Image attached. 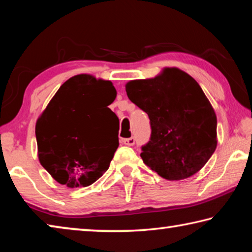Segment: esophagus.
<instances>
[{"instance_id":"1","label":"esophagus","mask_w":252,"mask_h":252,"mask_svg":"<svg viewBox=\"0 0 252 252\" xmlns=\"http://www.w3.org/2000/svg\"><path fill=\"white\" fill-rule=\"evenodd\" d=\"M134 142H135L134 138H127V139H123V140H122V143L126 144V146H129V147L133 146Z\"/></svg>"}]
</instances>
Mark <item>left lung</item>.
Masks as SVG:
<instances>
[{"label":"left lung","mask_w":252,"mask_h":252,"mask_svg":"<svg viewBox=\"0 0 252 252\" xmlns=\"http://www.w3.org/2000/svg\"><path fill=\"white\" fill-rule=\"evenodd\" d=\"M127 97L150 119L141 148L144 163L167 180L197 173L217 148V117L197 81L177 67L153 79L130 81Z\"/></svg>","instance_id":"8db88e82"}]
</instances>
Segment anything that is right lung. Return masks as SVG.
Returning a JSON list of instances; mask_svg holds the SVG:
<instances>
[{
  "instance_id": "obj_1",
  "label": "right lung",
  "mask_w": 252,
  "mask_h": 252,
  "mask_svg": "<svg viewBox=\"0 0 252 252\" xmlns=\"http://www.w3.org/2000/svg\"><path fill=\"white\" fill-rule=\"evenodd\" d=\"M112 82L79 74L63 83L37 119L40 163L69 188L88 187L109 169L119 147V119L108 106Z\"/></svg>"
}]
</instances>
